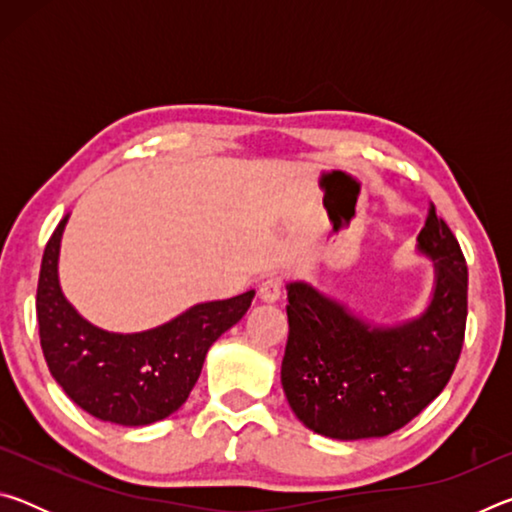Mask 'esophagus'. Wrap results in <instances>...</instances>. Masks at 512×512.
I'll use <instances>...</instances> for the list:
<instances>
[{
	"label": "esophagus",
	"instance_id": "esophagus-1",
	"mask_svg": "<svg viewBox=\"0 0 512 512\" xmlns=\"http://www.w3.org/2000/svg\"><path fill=\"white\" fill-rule=\"evenodd\" d=\"M282 296V280L277 275L266 277V280L259 284V298L264 302H275Z\"/></svg>",
	"mask_w": 512,
	"mask_h": 512
}]
</instances>
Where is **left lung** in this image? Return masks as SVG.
I'll use <instances>...</instances> for the list:
<instances>
[{"label":"left lung","instance_id":"8db88e82","mask_svg":"<svg viewBox=\"0 0 512 512\" xmlns=\"http://www.w3.org/2000/svg\"><path fill=\"white\" fill-rule=\"evenodd\" d=\"M415 250L431 259L433 287L420 314L397 323H375L305 280L287 284L282 388L307 429L384 438L443 393L463 348L467 266L433 207Z\"/></svg>","mask_w":512,"mask_h":512}]
</instances>
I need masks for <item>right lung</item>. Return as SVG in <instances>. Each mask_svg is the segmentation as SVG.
<instances>
[{
  "label": "right lung",
  "instance_id": "right-lung-1",
  "mask_svg": "<svg viewBox=\"0 0 512 512\" xmlns=\"http://www.w3.org/2000/svg\"><path fill=\"white\" fill-rule=\"evenodd\" d=\"M63 216L42 255L38 280L40 345L51 377L94 418L146 427L169 418L201 377L207 350L246 316L255 289L207 300L142 332H108L83 318L65 298L58 277Z\"/></svg>",
  "mask_w": 512,
  "mask_h": 512
}]
</instances>
